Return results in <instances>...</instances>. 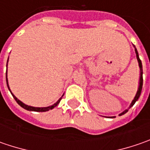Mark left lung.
Masks as SVG:
<instances>
[{"instance_id":"obj_1","label":"left lung","mask_w":150,"mask_h":150,"mask_svg":"<svg viewBox=\"0 0 150 150\" xmlns=\"http://www.w3.org/2000/svg\"><path fill=\"white\" fill-rule=\"evenodd\" d=\"M134 48H135V47H134ZM135 53H136V57H137V60L139 62V68H140V78H139V88H138V91H137V93H136L135 97H134V100L132 101V103H131V104H130L129 108H128V109H126V110H124V112H121L120 114H119V116H121V115H123L124 113H126V112L129 111V109L131 107L133 106L134 103H135V102L138 99H139V96L141 94V91H142V88H143V67H142V62L141 60L139 59V53H138V51L135 48ZM111 118H114V117H111Z\"/></svg>"}]
</instances>
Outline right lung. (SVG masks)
I'll return each mask as SVG.
<instances>
[{
    "label": "right lung",
    "instance_id": "add662e5",
    "mask_svg": "<svg viewBox=\"0 0 150 150\" xmlns=\"http://www.w3.org/2000/svg\"><path fill=\"white\" fill-rule=\"evenodd\" d=\"M9 59V57H8ZM7 62H8V60H7ZM6 67H7V64H6ZM6 84H7V87H8L9 90H10V92H11V89H10V88H9V85H8V80H7V68H6ZM11 93L12 94L13 96V98H14V99L16 101V103L20 105L21 107H22L23 108H25L26 110H29V111H34V112H46V111H48L50 109H52V108H54L55 107L57 106L58 105V103H60L61 99H62V96L60 98L58 99V101L57 102V103H55L53 105H52V106L49 107H46V108H36V107H32V106H28V105H26L25 103H23L21 101H20L16 96L11 92Z\"/></svg>",
    "mask_w": 150,
    "mask_h": 150
}]
</instances>
